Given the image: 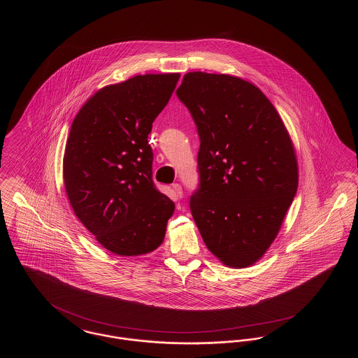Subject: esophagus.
<instances>
[{"instance_id": "esophagus-1", "label": "esophagus", "mask_w": 358, "mask_h": 358, "mask_svg": "<svg viewBox=\"0 0 358 358\" xmlns=\"http://www.w3.org/2000/svg\"><path fill=\"white\" fill-rule=\"evenodd\" d=\"M171 187H173V192H174L176 197H177V199H181V197H182V187H181V185H180V184H173Z\"/></svg>"}]
</instances>
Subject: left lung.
<instances>
[{
  "label": "left lung",
  "instance_id": "1",
  "mask_svg": "<svg viewBox=\"0 0 358 358\" xmlns=\"http://www.w3.org/2000/svg\"><path fill=\"white\" fill-rule=\"evenodd\" d=\"M177 96L200 136L192 216L222 264L250 267L273 244L298 189L289 131L267 96L238 76L187 72Z\"/></svg>",
  "mask_w": 358,
  "mask_h": 358
}]
</instances>
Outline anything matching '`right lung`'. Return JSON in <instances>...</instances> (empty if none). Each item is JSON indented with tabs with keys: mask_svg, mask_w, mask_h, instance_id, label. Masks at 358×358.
<instances>
[{
	"mask_svg": "<svg viewBox=\"0 0 358 358\" xmlns=\"http://www.w3.org/2000/svg\"><path fill=\"white\" fill-rule=\"evenodd\" d=\"M178 79L146 73L106 85L72 122L63 158L69 204L115 255H145L165 238L174 203L154 187L148 136Z\"/></svg>",
	"mask_w": 358,
	"mask_h": 358,
	"instance_id": "add662e5",
	"label": "right lung"
}]
</instances>
